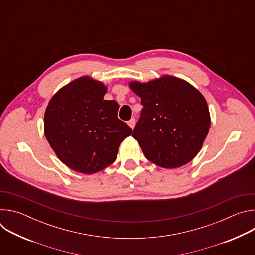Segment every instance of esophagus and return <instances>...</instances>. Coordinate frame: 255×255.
Wrapping results in <instances>:
<instances>
[{
	"label": "esophagus",
	"instance_id": "34e87169",
	"mask_svg": "<svg viewBox=\"0 0 255 255\" xmlns=\"http://www.w3.org/2000/svg\"><path fill=\"white\" fill-rule=\"evenodd\" d=\"M135 123H136L135 118H132V119H130V120L128 121V125H129L132 129H134V127H135Z\"/></svg>",
	"mask_w": 255,
	"mask_h": 255
}]
</instances>
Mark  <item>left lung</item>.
Instances as JSON below:
<instances>
[{
  "label": "left lung",
  "instance_id": "8db88e82",
  "mask_svg": "<svg viewBox=\"0 0 255 255\" xmlns=\"http://www.w3.org/2000/svg\"><path fill=\"white\" fill-rule=\"evenodd\" d=\"M143 109L133 137L148 160L180 167L200 152L211 126L205 97L187 81L164 75L147 83L129 82Z\"/></svg>",
  "mask_w": 255,
  "mask_h": 255
}]
</instances>
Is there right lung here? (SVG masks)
<instances>
[{"label":"right lung","mask_w":255,"mask_h":255,"mask_svg":"<svg viewBox=\"0 0 255 255\" xmlns=\"http://www.w3.org/2000/svg\"><path fill=\"white\" fill-rule=\"evenodd\" d=\"M107 86L89 76L71 81L50 99L44 134L67 167L93 174L113 163L132 129L118 119L119 105L104 100Z\"/></svg>","instance_id":"add662e5"}]
</instances>
